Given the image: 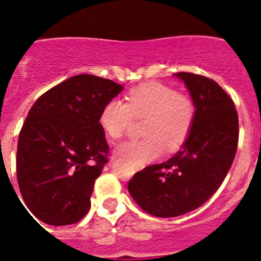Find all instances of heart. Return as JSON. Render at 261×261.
<instances>
[{
  "label": "heart",
  "mask_w": 261,
  "mask_h": 261,
  "mask_svg": "<svg viewBox=\"0 0 261 261\" xmlns=\"http://www.w3.org/2000/svg\"><path fill=\"white\" fill-rule=\"evenodd\" d=\"M196 106L190 96L177 94L165 85L145 84L128 91L125 103L111 99L99 114V125L112 140L126 132L133 119H145L141 133L145 138L120 145L117 154L136 165H144L162 155L163 149L175 151L190 136Z\"/></svg>",
  "instance_id": "b5f03b06"
}]
</instances>
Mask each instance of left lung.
I'll return each instance as SVG.
<instances>
[{
    "label": "left lung",
    "mask_w": 261,
    "mask_h": 261,
    "mask_svg": "<svg viewBox=\"0 0 261 261\" xmlns=\"http://www.w3.org/2000/svg\"><path fill=\"white\" fill-rule=\"evenodd\" d=\"M175 75L196 106L190 136L167 162L147 166L128 183L140 208L162 218L192 212L211 199L231 167L239 137L234 102L216 81L184 71Z\"/></svg>",
    "instance_id": "obj_1"
}]
</instances>
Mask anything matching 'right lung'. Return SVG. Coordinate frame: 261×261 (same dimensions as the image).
<instances>
[{
	"label": "right lung",
	"mask_w": 261,
	"mask_h": 261,
	"mask_svg": "<svg viewBox=\"0 0 261 261\" xmlns=\"http://www.w3.org/2000/svg\"><path fill=\"white\" fill-rule=\"evenodd\" d=\"M121 90L114 81L80 74L31 107L18 138L17 177L27 208L41 222L71 225L89 212L110 151L99 114Z\"/></svg>",
	"instance_id": "add662e5"
}]
</instances>
